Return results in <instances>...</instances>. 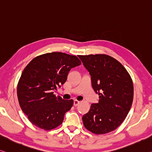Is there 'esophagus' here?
<instances>
[{
	"instance_id": "34e87169",
	"label": "esophagus",
	"mask_w": 152,
	"mask_h": 152,
	"mask_svg": "<svg viewBox=\"0 0 152 152\" xmlns=\"http://www.w3.org/2000/svg\"><path fill=\"white\" fill-rule=\"evenodd\" d=\"M79 103H80V102L78 101V100H74V103H73V104H74V106H75V107L77 106Z\"/></svg>"
}]
</instances>
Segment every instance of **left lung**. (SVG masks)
I'll list each match as a JSON object with an SVG mask.
<instances>
[{"label":"left lung","instance_id":"8db88e82","mask_svg":"<svg viewBox=\"0 0 152 152\" xmlns=\"http://www.w3.org/2000/svg\"><path fill=\"white\" fill-rule=\"evenodd\" d=\"M91 75L92 86L99 96L82 117L86 129L96 134L115 130L126 118L132 106L134 88L127 70L106 54L78 56Z\"/></svg>","mask_w":152,"mask_h":152}]
</instances>
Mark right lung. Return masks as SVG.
<instances>
[{
	"mask_svg": "<svg viewBox=\"0 0 152 152\" xmlns=\"http://www.w3.org/2000/svg\"><path fill=\"white\" fill-rule=\"evenodd\" d=\"M81 62L75 56L52 52L38 56L23 71L17 87L22 111L32 124L45 130L60 126L73 100H64L53 91L65 83L70 70Z\"/></svg>",
	"mask_w": 152,
	"mask_h": 152,
	"instance_id": "1",
	"label": "right lung"
}]
</instances>
